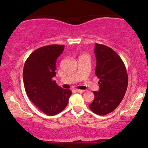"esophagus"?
<instances>
[{
	"label": "esophagus",
	"instance_id": "esophagus-1",
	"mask_svg": "<svg viewBox=\"0 0 148 148\" xmlns=\"http://www.w3.org/2000/svg\"><path fill=\"white\" fill-rule=\"evenodd\" d=\"M75 91L76 92H80V93L84 92H85L84 90H79V89H76V90H75Z\"/></svg>",
	"mask_w": 148,
	"mask_h": 148
}]
</instances>
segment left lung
<instances>
[{"instance_id":"left-lung-1","label":"left lung","mask_w":148,"mask_h":148,"mask_svg":"<svg viewBox=\"0 0 148 148\" xmlns=\"http://www.w3.org/2000/svg\"><path fill=\"white\" fill-rule=\"evenodd\" d=\"M95 74L99 79V91L89 108L93 113L105 115L113 111L123 100L128 86V75L121 58L110 47L95 44Z\"/></svg>"}]
</instances>
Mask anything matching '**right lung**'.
<instances>
[{
  "label": "right lung",
  "instance_id": "add662e5",
  "mask_svg": "<svg viewBox=\"0 0 148 148\" xmlns=\"http://www.w3.org/2000/svg\"><path fill=\"white\" fill-rule=\"evenodd\" d=\"M64 45H51L36 49L25 61L23 71L25 92L40 111L54 115L67 106L70 90L58 86L53 77L56 76V60L63 52Z\"/></svg>",
  "mask_w": 148,
  "mask_h": 148
}]
</instances>
